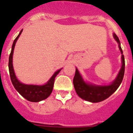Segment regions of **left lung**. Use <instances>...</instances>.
I'll use <instances>...</instances> for the list:
<instances>
[{"label": "left lung", "instance_id": "8db88e82", "mask_svg": "<svg viewBox=\"0 0 133 133\" xmlns=\"http://www.w3.org/2000/svg\"><path fill=\"white\" fill-rule=\"evenodd\" d=\"M114 38L119 43V48L122 53V66L117 77L115 80L112 82V83L109 85H103V86L99 85H99H90L84 82L78 70L76 69L75 75L73 79V84H74V87L77 95H79L81 99L88 101H90L92 103L102 101L112 95L119 88L120 84L122 83L124 76V72H125V60H124L123 51L120 46L119 39L115 34H114Z\"/></svg>", "mask_w": 133, "mask_h": 133}]
</instances>
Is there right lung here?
Instances as JSON below:
<instances>
[{"instance_id": "add662e5", "label": "right lung", "mask_w": 133, "mask_h": 133, "mask_svg": "<svg viewBox=\"0 0 133 133\" xmlns=\"http://www.w3.org/2000/svg\"><path fill=\"white\" fill-rule=\"evenodd\" d=\"M23 30L21 31L19 34L14 41L12 48H11V53L9 54V75H10V79H11V83L13 84L14 87L15 88L16 90L19 92L21 95H22L24 98H25L27 100L32 102H38V101H42L44 99H47L50 94L52 93L53 86H54V79L59 72L61 70V69L58 70L54 73L53 76L51 77V79L49 80L48 83L45 85H25L23 84L20 82L16 77L15 73L14 72L13 65H12V58H13L14 50L16 41L21 34Z\"/></svg>"}]
</instances>
